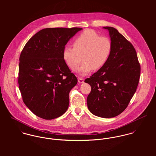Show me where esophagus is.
I'll return each instance as SVG.
<instances>
[{
	"instance_id": "esophagus-1",
	"label": "esophagus",
	"mask_w": 156,
	"mask_h": 156,
	"mask_svg": "<svg viewBox=\"0 0 156 156\" xmlns=\"http://www.w3.org/2000/svg\"><path fill=\"white\" fill-rule=\"evenodd\" d=\"M78 82L79 83H83L84 82V79L80 77H78Z\"/></svg>"
}]
</instances>
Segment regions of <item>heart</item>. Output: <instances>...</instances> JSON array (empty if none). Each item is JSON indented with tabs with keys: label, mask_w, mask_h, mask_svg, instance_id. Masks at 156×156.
I'll return each mask as SVG.
<instances>
[{
	"label": "heart",
	"mask_w": 156,
	"mask_h": 156,
	"mask_svg": "<svg viewBox=\"0 0 156 156\" xmlns=\"http://www.w3.org/2000/svg\"><path fill=\"white\" fill-rule=\"evenodd\" d=\"M73 48L68 46L64 48L62 58L67 66L74 71L80 63V56H82L83 63L76 70L82 76L104 67L111 55V41L90 29L80 34L73 41Z\"/></svg>",
	"instance_id": "heart-1"
}]
</instances>
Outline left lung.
Returning a JSON list of instances; mask_svg holds the SVG:
<instances>
[{"instance_id":"obj_1","label":"left lung","mask_w":156,"mask_h":156,"mask_svg":"<svg viewBox=\"0 0 156 156\" xmlns=\"http://www.w3.org/2000/svg\"><path fill=\"white\" fill-rule=\"evenodd\" d=\"M103 28L109 32L111 55L106 64L85 82L91 87L87 97L90 112L97 116L110 118L127 107L139 83L140 67L133 45L115 28Z\"/></svg>"}]
</instances>
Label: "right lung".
I'll return each instance as SVG.
<instances>
[{
	"label": "right lung",
	"instance_id": "1",
	"mask_svg": "<svg viewBox=\"0 0 156 156\" xmlns=\"http://www.w3.org/2000/svg\"><path fill=\"white\" fill-rule=\"evenodd\" d=\"M80 27L46 28L35 34L20 56L19 85L23 100L37 116L52 119L69 106V93L77 83L62 58L68 41Z\"/></svg>",
	"mask_w": 156,
	"mask_h": 156
}]
</instances>
